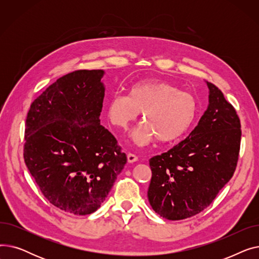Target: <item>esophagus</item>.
Here are the masks:
<instances>
[{
	"instance_id": "esophagus-1",
	"label": "esophagus",
	"mask_w": 259,
	"mask_h": 259,
	"mask_svg": "<svg viewBox=\"0 0 259 259\" xmlns=\"http://www.w3.org/2000/svg\"><path fill=\"white\" fill-rule=\"evenodd\" d=\"M127 159H128V162H135L137 161L138 159H139V157L135 155V154H133V153H128V155H127Z\"/></svg>"
}]
</instances>
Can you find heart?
<instances>
[{
  "mask_svg": "<svg viewBox=\"0 0 259 259\" xmlns=\"http://www.w3.org/2000/svg\"><path fill=\"white\" fill-rule=\"evenodd\" d=\"M141 112L145 121L131 133L134 144L147 146L156 139L159 143H170L191 127L197 102L194 95L169 81L147 79L132 85L128 94H113L106 104L108 120L120 129H127Z\"/></svg>",
  "mask_w": 259,
  "mask_h": 259,
  "instance_id": "obj_1",
  "label": "heart"
}]
</instances>
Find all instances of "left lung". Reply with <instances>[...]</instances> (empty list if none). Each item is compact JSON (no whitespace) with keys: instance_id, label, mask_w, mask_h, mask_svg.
<instances>
[{"instance_id":"1","label":"left lung","mask_w":259,"mask_h":259,"mask_svg":"<svg viewBox=\"0 0 259 259\" xmlns=\"http://www.w3.org/2000/svg\"><path fill=\"white\" fill-rule=\"evenodd\" d=\"M197 126L166 153L149 160L152 171L148 199L169 221H181L205 210L232 178L240 148V120L215 85Z\"/></svg>"}]
</instances>
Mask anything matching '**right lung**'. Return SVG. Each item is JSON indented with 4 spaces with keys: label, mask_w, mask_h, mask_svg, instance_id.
<instances>
[{
    "label": "right lung",
    "mask_w": 259,
    "mask_h": 259,
    "mask_svg": "<svg viewBox=\"0 0 259 259\" xmlns=\"http://www.w3.org/2000/svg\"><path fill=\"white\" fill-rule=\"evenodd\" d=\"M104 70H77L50 85L26 118L24 159L43 195L74 215L97 211L127 162L101 125Z\"/></svg>",
    "instance_id": "1"
}]
</instances>
